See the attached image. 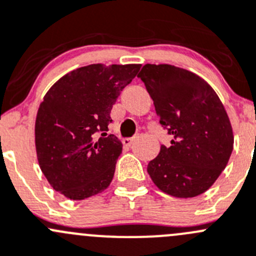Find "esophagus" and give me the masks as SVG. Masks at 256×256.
Masks as SVG:
<instances>
[{"label": "esophagus", "instance_id": "1", "mask_svg": "<svg viewBox=\"0 0 256 256\" xmlns=\"http://www.w3.org/2000/svg\"><path fill=\"white\" fill-rule=\"evenodd\" d=\"M134 140H135V138H124V140H122V144H124V146H126V148H130V146L132 145Z\"/></svg>", "mask_w": 256, "mask_h": 256}]
</instances>
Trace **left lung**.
Masks as SVG:
<instances>
[{"label": "left lung", "instance_id": "obj_1", "mask_svg": "<svg viewBox=\"0 0 256 256\" xmlns=\"http://www.w3.org/2000/svg\"><path fill=\"white\" fill-rule=\"evenodd\" d=\"M154 101L160 124L172 136L148 165L165 194L194 198L216 181L234 148L229 116L212 86L172 65L146 64L138 75Z\"/></svg>", "mask_w": 256, "mask_h": 256}]
</instances>
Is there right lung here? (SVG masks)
Here are the masks:
<instances>
[{
  "mask_svg": "<svg viewBox=\"0 0 256 256\" xmlns=\"http://www.w3.org/2000/svg\"><path fill=\"white\" fill-rule=\"evenodd\" d=\"M141 65L84 66L62 76L40 104L34 124L38 165L54 190L84 200L108 188L122 144L108 135L110 112Z\"/></svg>",
  "mask_w": 256,
  "mask_h": 256,
  "instance_id": "obj_1",
  "label": "right lung"
}]
</instances>
